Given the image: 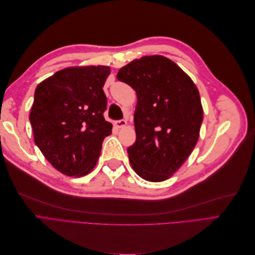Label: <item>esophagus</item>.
I'll use <instances>...</instances> for the list:
<instances>
[{
  "instance_id": "esophagus-1",
  "label": "esophagus",
  "mask_w": 255,
  "mask_h": 255,
  "mask_svg": "<svg viewBox=\"0 0 255 255\" xmlns=\"http://www.w3.org/2000/svg\"><path fill=\"white\" fill-rule=\"evenodd\" d=\"M115 126L117 127L118 128H125V127L127 126V121H126V120H123V119L118 120V121H116V122H115Z\"/></svg>"
}]
</instances>
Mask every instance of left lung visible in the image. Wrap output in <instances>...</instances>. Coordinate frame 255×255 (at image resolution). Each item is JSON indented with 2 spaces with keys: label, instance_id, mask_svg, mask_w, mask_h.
<instances>
[{
  "label": "left lung",
  "instance_id": "8db88e82",
  "mask_svg": "<svg viewBox=\"0 0 255 255\" xmlns=\"http://www.w3.org/2000/svg\"><path fill=\"white\" fill-rule=\"evenodd\" d=\"M117 79L137 96L129 163L145 181H166L198 142L203 120L199 90L188 74L163 55L134 59L120 69Z\"/></svg>",
  "mask_w": 255,
  "mask_h": 255
}]
</instances>
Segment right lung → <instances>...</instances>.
Segmentation results:
<instances>
[{"label":"right lung","mask_w":255,"mask_h":255,"mask_svg":"<svg viewBox=\"0 0 255 255\" xmlns=\"http://www.w3.org/2000/svg\"><path fill=\"white\" fill-rule=\"evenodd\" d=\"M109 66H78L57 71L35 90L29 114L34 140L49 163L65 175L95 168L113 126L104 119L103 86Z\"/></svg>","instance_id":"obj_1"}]
</instances>
